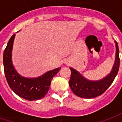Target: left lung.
Here are the masks:
<instances>
[{
	"mask_svg": "<svg viewBox=\"0 0 122 122\" xmlns=\"http://www.w3.org/2000/svg\"><path fill=\"white\" fill-rule=\"evenodd\" d=\"M116 60L112 71L105 78L99 81H90L84 78L78 72L72 68H70L71 75L69 80V86L72 91L78 97L90 99L94 98L102 95L107 90L118 74L120 66L119 48L116 42Z\"/></svg>",
	"mask_w": 122,
	"mask_h": 122,
	"instance_id": "left-lung-1",
	"label": "left lung"
}]
</instances>
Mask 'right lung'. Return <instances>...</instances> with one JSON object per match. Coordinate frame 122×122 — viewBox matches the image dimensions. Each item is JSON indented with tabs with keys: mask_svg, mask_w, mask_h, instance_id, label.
<instances>
[{
	"mask_svg": "<svg viewBox=\"0 0 122 122\" xmlns=\"http://www.w3.org/2000/svg\"><path fill=\"white\" fill-rule=\"evenodd\" d=\"M15 34L12 36L4 51V71L7 82L16 94L28 101L42 99L50 89L51 79L61 68L46 72L43 76L36 78H25L17 73L12 63V50Z\"/></svg>",
	"mask_w": 122,
	"mask_h": 122,
	"instance_id": "right-lung-1",
	"label": "right lung"
}]
</instances>
